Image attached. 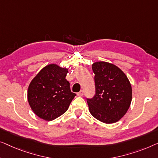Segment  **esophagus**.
<instances>
[{"label": "esophagus", "mask_w": 158, "mask_h": 158, "mask_svg": "<svg viewBox=\"0 0 158 158\" xmlns=\"http://www.w3.org/2000/svg\"><path fill=\"white\" fill-rule=\"evenodd\" d=\"M83 94H84V92L82 90L80 91L79 92L77 93V95H78V96H79V97H82V96H83Z\"/></svg>", "instance_id": "obj_1"}]
</instances>
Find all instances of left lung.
I'll return each instance as SVG.
<instances>
[{
  "instance_id": "1",
  "label": "left lung",
  "mask_w": 158,
  "mask_h": 158,
  "mask_svg": "<svg viewBox=\"0 0 158 158\" xmlns=\"http://www.w3.org/2000/svg\"><path fill=\"white\" fill-rule=\"evenodd\" d=\"M96 94L87 99L91 114L106 124L118 122L132 102V86L126 74L114 64L106 61L92 64Z\"/></svg>"
}]
</instances>
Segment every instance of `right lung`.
<instances>
[{
    "label": "right lung",
    "mask_w": 158,
    "mask_h": 158,
    "mask_svg": "<svg viewBox=\"0 0 158 158\" xmlns=\"http://www.w3.org/2000/svg\"><path fill=\"white\" fill-rule=\"evenodd\" d=\"M66 67L51 64L44 67L29 84L28 104L35 114L46 121L54 120L69 109L76 94L66 79Z\"/></svg>",
    "instance_id": "obj_1"
}]
</instances>
